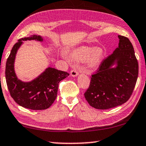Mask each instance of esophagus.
Listing matches in <instances>:
<instances>
[{
  "instance_id": "1",
  "label": "esophagus",
  "mask_w": 146,
  "mask_h": 146,
  "mask_svg": "<svg viewBox=\"0 0 146 146\" xmlns=\"http://www.w3.org/2000/svg\"><path fill=\"white\" fill-rule=\"evenodd\" d=\"M78 75H79V72H78L77 70H76V69H73V70H71V75L72 76V77H77Z\"/></svg>"
}]
</instances>
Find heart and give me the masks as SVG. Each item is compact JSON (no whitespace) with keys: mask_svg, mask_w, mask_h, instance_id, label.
Listing matches in <instances>:
<instances>
[{"mask_svg":"<svg viewBox=\"0 0 146 146\" xmlns=\"http://www.w3.org/2000/svg\"><path fill=\"white\" fill-rule=\"evenodd\" d=\"M106 54L104 47L94 46H80L71 52L70 55L73 60L83 62L87 60L88 67L90 70L98 68Z\"/></svg>","mask_w":146,"mask_h":146,"instance_id":"1","label":"heart"}]
</instances>
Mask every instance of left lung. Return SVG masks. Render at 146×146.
<instances>
[{
  "instance_id": "left-lung-1",
  "label": "left lung",
  "mask_w": 146,
  "mask_h": 146,
  "mask_svg": "<svg viewBox=\"0 0 146 146\" xmlns=\"http://www.w3.org/2000/svg\"><path fill=\"white\" fill-rule=\"evenodd\" d=\"M118 37V48L102 61L84 93L90 106L98 110L113 108L127 102L138 79V63L133 46L125 36Z\"/></svg>"
}]
</instances>
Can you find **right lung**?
<instances>
[{"label": "right lung", "mask_w": 146, "mask_h": 146, "mask_svg": "<svg viewBox=\"0 0 146 146\" xmlns=\"http://www.w3.org/2000/svg\"><path fill=\"white\" fill-rule=\"evenodd\" d=\"M35 40L42 42L40 35L30 36L19 39L14 45L6 64V80L11 96L18 105L33 110H46L51 106L56 98L58 84L68 77L65 71L48 67L36 79L29 82H23L17 77L14 70V62L17 50L23 41Z\"/></svg>", "instance_id": "1"}]
</instances>
